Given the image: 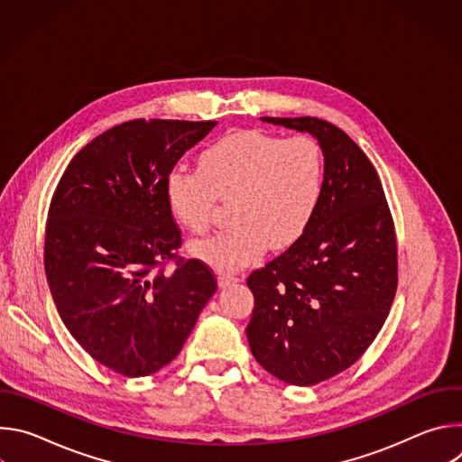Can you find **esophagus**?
<instances>
[{
	"label": "esophagus",
	"instance_id": "1",
	"mask_svg": "<svg viewBox=\"0 0 462 462\" xmlns=\"http://www.w3.org/2000/svg\"><path fill=\"white\" fill-rule=\"evenodd\" d=\"M239 278L237 276H232V274H219V287L225 289V287H230L234 283H237Z\"/></svg>",
	"mask_w": 462,
	"mask_h": 462
}]
</instances>
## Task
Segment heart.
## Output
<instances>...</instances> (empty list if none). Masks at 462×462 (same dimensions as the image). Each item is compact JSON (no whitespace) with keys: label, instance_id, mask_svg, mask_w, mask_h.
<instances>
[{"label":"heart","instance_id":"b5f03b06","mask_svg":"<svg viewBox=\"0 0 462 462\" xmlns=\"http://www.w3.org/2000/svg\"><path fill=\"white\" fill-rule=\"evenodd\" d=\"M325 162L310 137L282 139L259 129L230 134L201 153L199 168L173 166L164 201L191 234L212 223L216 197H234V225L191 245V254L221 273H234L267 250L292 245L310 223L323 189Z\"/></svg>","mask_w":462,"mask_h":462}]
</instances>
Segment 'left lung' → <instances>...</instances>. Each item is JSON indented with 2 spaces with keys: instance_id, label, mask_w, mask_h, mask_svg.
<instances>
[{
  "instance_id": "left-lung-1",
  "label": "left lung",
  "mask_w": 462,
  "mask_h": 462,
  "mask_svg": "<svg viewBox=\"0 0 462 462\" xmlns=\"http://www.w3.org/2000/svg\"><path fill=\"white\" fill-rule=\"evenodd\" d=\"M261 120L312 135L325 175L303 234L246 280V338L273 376L314 385L351 367L380 333L397 291V239L376 170L340 127L314 116Z\"/></svg>"
}]
</instances>
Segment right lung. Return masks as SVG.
<instances>
[{
  "label": "right lung",
  "instance_id": "right-lung-1",
  "mask_svg": "<svg viewBox=\"0 0 462 462\" xmlns=\"http://www.w3.org/2000/svg\"><path fill=\"white\" fill-rule=\"evenodd\" d=\"M217 122L131 120L65 168L49 208L45 274L58 314L102 365L146 376L182 349L217 291L201 261L161 269L180 246L164 177Z\"/></svg>",
  "mask_w": 462,
  "mask_h": 462
}]
</instances>
